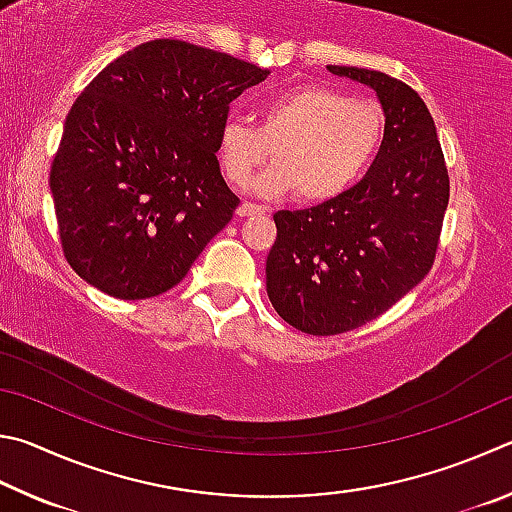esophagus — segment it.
Returning a JSON list of instances; mask_svg holds the SVG:
<instances>
[{"label":"esophagus","mask_w":512,"mask_h":512,"mask_svg":"<svg viewBox=\"0 0 512 512\" xmlns=\"http://www.w3.org/2000/svg\"><path fill=\"white\" fill-rule=\"evenodd\" d=\"M238 215H256V213H265V206L254 204V202H242L238 206Z\"/></svg>","instance_id":"esophagus-1"}]
</instances>
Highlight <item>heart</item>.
<instances>
[{"instance_id": "1", "label": "heart", "mask_w": 512, "mask_h": 512, "mask_svg": "<svg viewBox=\"0 0 512 512\" xmlns=\"http://www.w3.org/2000/svg\"><path fill=\"white\" fill-rule=\"evenodd\" d=\"M387 134L378 103L360 101L326 85L281 92L258 107V128L227 116L218 128L220 166L233 184H245L274 148V164L251 179L263 197L297 193L306 202L344 195L366 175Z\"/></svg>"}]
</instances>
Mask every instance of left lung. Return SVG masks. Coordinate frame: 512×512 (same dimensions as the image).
Listing matches in <instances>:
<instances>
[{"mask_svg":"<svg viewBox=\"0 0 512 512\" xmlns=\"http://www.w3.org/2000/svg\"><path fill=\"white\" fill-rule=\"evenodd\" d=\"M371 87L387 134L369 173L344 195L274 213L267 297L301 333L339 335L380 317L432 270L450 200L436 125L414 89L382 71L328 65Z\"/></svg>","mask_w":512,"mask_h":512,"instance_id":"1","label":"left lung"}]
</instances>
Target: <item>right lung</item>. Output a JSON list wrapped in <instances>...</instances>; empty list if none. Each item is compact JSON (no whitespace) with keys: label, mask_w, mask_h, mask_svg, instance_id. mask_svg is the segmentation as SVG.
I'll return each instance as SVG.
<instances>
[{"label":"right lung","mask_w":512,"mask_h":512,"mask_svg":"<svg viewBox=\"0 0 512 512\" xmlns=\"http://www.w3.org/2000/svg\"><path fill=\"white\" fill-rule=\"evenodd\" d=\"M270 76L182 40L110 62L67 114L49 186L80 279L137 301L184 279L238 206L215 157L229 103Z\"/></svg>","instance_id":"right-lung-1"}]
</instances>
